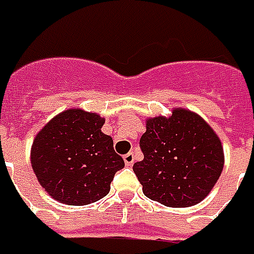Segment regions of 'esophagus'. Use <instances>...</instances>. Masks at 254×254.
<instances>
[{
	"label": "esophagus",
	"instance_id": "1",
	"mask_svg": "<svg viewBox=\"0 0 254 254\" xmlns=\"http://www.w3.org/2000/svg\"><path fill=\"white\" fill-rule=\"evenodd\" d=\"M124 164L127 165V167H130V165L134 164V160H135V157H134V153L130 152V153H127V154H124Z\"/></svg>",
	"mask_w": 254,
	"mask_h": 254
}]
</instances>
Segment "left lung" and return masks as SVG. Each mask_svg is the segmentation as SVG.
Returning a JSON list of instances; mask_svg holds the SVG:
<instances>
[{"mask_svg": "<svg viewBox=\"0 0 254 254\" xmlns=\"http://www.w3.org/2000/svg\"><path fill=\"white\" fill-rule=\"evenodd\" d=\"M143 160L132 170L143 194L165 206L188 208L210 193L224 165L222 141L204 119L185 108L146 119Z\"/></svg>", "mask_w": 254, "mask_h": 254, "instance_id": "obj_1", "label": "left lung"}]
</instances>
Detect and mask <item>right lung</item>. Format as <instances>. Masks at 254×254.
I'll use <instances>...</instances> for the list:
<instances>
[{"label": "right lung", "instance_id": "right-lung-1", "mask_svg": "<svg viewBox=\"0 0 254 254\" xmlns=\"http://www.w3.org/2000/svg\"><path fill=\"white\" fill-rule=\"evenodd\" d=\"M105 119L71 108L56 115L38 132L31 146V167L39 185L56 201L87 205L105 197L124 167L113 141L101 131Z\"/></svg>", "mask_w": 254, "mask_h": 254}]
</instances>
